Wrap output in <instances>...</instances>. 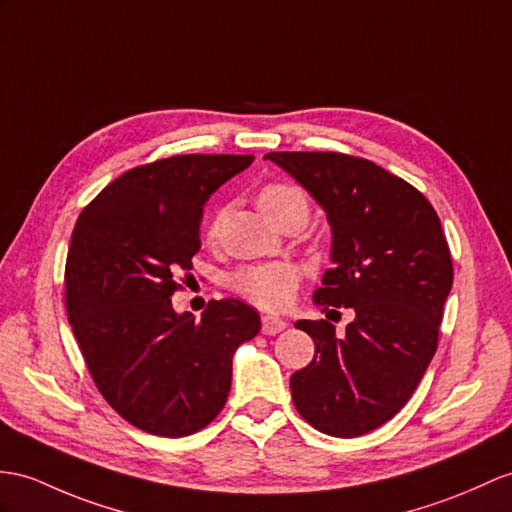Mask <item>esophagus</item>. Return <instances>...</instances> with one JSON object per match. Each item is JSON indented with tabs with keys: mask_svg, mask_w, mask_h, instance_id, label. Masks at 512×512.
Listing matches in <instances>:
<instances>
[{
	"mask_svg": "<svg viewBox=\"0 0 512 512\" xmlns=\"http://www.w3.org/2000/svg\"><path fill=\"white\" fill-rule=\"evenodd\" d=\"M284 328H286V321H284V319L273 317V315H263V332H265V334L273 336V334L282 332Z\"/></svg>",
	"mask_w": 512,
	"mask_h": 512,
	"instance_id": "obj_1",
	"label": "esophagus"
}]
</instances>
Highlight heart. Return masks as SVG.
<instances>
[{
    "instance_id": "b5f03b06",
    "label": "heart",
    "mask_w": 512,
    "mask_h": 512,
    "mask_svg": "<svg viewBox=\"0 0 512 512\" xmlns=\"http://www.w3.org/2000/svg\"><path fill=\"white\" fill-rule=\"evenodd\" d=\"M258 206L271 219L278 221L289 210L302 208L308 213V197L295 184L271 182L258 193ZM223 226V213H215L206 223V239L213 241ZM304 280V269L291 260H273L243 267L230 276V289L265 310H282L289 306L299 284Z\"/></svg>"
}]
</instances>
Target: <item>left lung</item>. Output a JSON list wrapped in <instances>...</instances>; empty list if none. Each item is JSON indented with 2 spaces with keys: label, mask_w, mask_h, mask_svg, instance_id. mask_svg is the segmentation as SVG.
<instances>
[{
  "label": "left lung",
  "mask_w": 512,
  "mask_h": 512,
  "mask_svg": "<svg viewBox=\"0 0 512 512\" xmlns=\"http://www.w3.org/2000/svg\"><path fill=\"white\" fill-rule=\"evenodd\" d=\"M332 226V267L319 306L354 308L345 336L330 321H295L315 358L291 376L297 413L315 430L354 439L393 419L439 343L454 267L439 215L413 184L339 152H271Z\"/></svg>",
  "instance_id": "left-lung-1"
}]
</instances>
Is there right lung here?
Listing matches in <instances>:
<instances>
[{
	"label": "right lung",
	"mask_w": 512,
	"mask_h": 512,
	"mask_svg": "<svg viewBox=\"0 0 512 512\" xmlns=\"http://www.w3.org/2000/svg\"><path fill=\"white\" fill-rule=\"evenodd\" d=\"M254 156L184 154L112 180L71 234L65 304L104 400L134 428L189 436L226 406L236 347L260 317L241 299H210L202 319L178 315L176 276L193 269L199 226L223 182Z\"/></svg>",
	"instance_id": "obj_1"
}]
</instances>
